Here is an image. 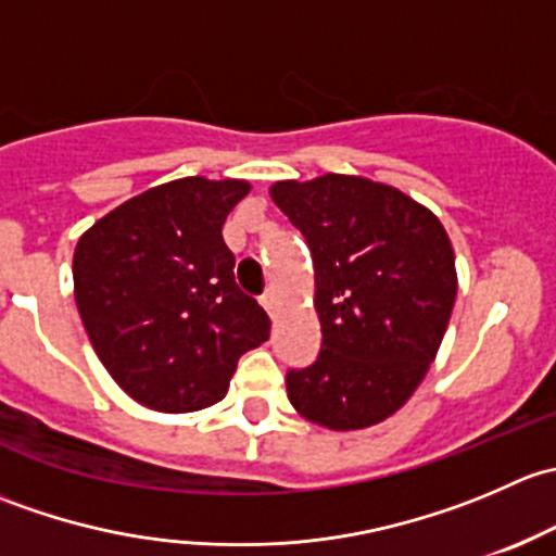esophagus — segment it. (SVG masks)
I'll use <instances>...</instances> for the list:
<instances>
[{
  "instance_id": "esophagus-1",
  "label": "esophagus",
  "mask_w": 556,
  "mask_h": 556,
  "mask_svg": "<svg viewBox=\"0 0 556 556\" xmlns=\"http://www.w3.org/2000/svg\"><path fill=\"white\" fill-rule=\"evenodd\" d=\"M261 304H263V309L271 314V317H277V306H279L277 293H271V290H268V293H263L261 295Z\"/></svg>"
}]
</instances>
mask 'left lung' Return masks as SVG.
Returning a JSON list of instances; mask_svg holds the SVG:
<instances>
[{"label":"left lung","instance_id":"obj_1","mask_svg":"<svg viewBox=\"0 0 556 556\" xmlns=\"http://www.w3.org/2000/svg\"><path fill=\"white\" fill-rule=\"evenodd\" d=\"M271 199L309 244L323 328L317 361L288 371L290 403L323 428H371L435 361L457 295L450 237L428 206L352 174L274 182Z\"/></svg>","mask_w":556,"mask_h":556}]
</instances>
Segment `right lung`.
<instances>
[{"label": "right lung", "mask_w": 556, "mask_h": 556, "mask_svg": "<svg viewBox=\"0 0 556 556\" xmlns=\"http://www.w3.org/2000/svg\"><path fill=\"white\" fill-rule=\"evenodd\" d=\"M244 179L185 177L93 223L72 261L86 333L117 387L166 414L223 401L239 357L268 339V314L233 279L223 242Z\"/></svg>", "instance_id": "right-lung-1"}]
</instances>
